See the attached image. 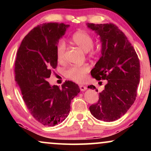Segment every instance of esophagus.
<instances>
[{"instance_id":"34e87169","label":"esophagus","mask_w":151,"mask_h":151,"mask_svg":"<svg viewBox=\"0 0 151 151\" xmlns=\"http://www.w3.org/2000/svg\"><path fill=\"white\" fill-rule=\"evenodd\" d=\"M79 89H80L81 91H85V90L87 89V87L84 85H79Z\"/></svg>"}]
</instances>
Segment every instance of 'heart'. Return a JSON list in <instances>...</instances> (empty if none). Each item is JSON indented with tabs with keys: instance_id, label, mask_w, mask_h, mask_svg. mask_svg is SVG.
<instances>
[{
	"instance_id": "heart-1",
	"label": "heart",
	"mask_w": 151,
	"mask_h": 151,
	"mask_svg": "<svg viewBox=\"0 0 151 151\" xmlns=\"http://www.w3.org/2000/svg\"><path fill=\"white\" fill-rule=\"evenodd\" d=\"M71 41L84 51H89L91 56L96 53V50L92 48L94 44V39L87 31L79 30L74 32L71 37ZM65 43L62 40L59 41L56 46V56L58 62H64L65 60ZM89 70V66L86 64L82 65H73L65 71V76L69 80L81 83L84 81Z\"/></svg>"
}]
</instances>
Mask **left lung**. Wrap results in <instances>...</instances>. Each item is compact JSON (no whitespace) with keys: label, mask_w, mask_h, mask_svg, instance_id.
<instances>
[{"label":"left lung","mask_w":151,"mask_h":151,"mask_svg":"<svg viewBox=\"0 0 151 151\" xmlns=\"http://www.w3.org/2000/svg\"><path fill=\"white\" fill-rule=\"evenodd\" d=\"M87 26L96 31L102 42L101 57L91 75L99 81L107 80L97 103L90 106L89 110L99 120L116 121L127 112L136 100L141 74L139 59L126 36L116 25L88 22ZM88 87L96 89L93 85Z\"/></svg>","instance_id":"left-lung-1"}]
</instances>
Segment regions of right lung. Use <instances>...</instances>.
<instances>
[{
    "mask_svg": "<svg viewBox=\"0 0 151 151\" xmlns=\"http://www.w3.org/2000/svg\"><path fill=\"white\" fill-rule=\"evenodd\" d=\"M69 25L60 22L36 26L22 40L15 62V79L31 115L43 126L58 125L67 117L72 99L80 91L65 81L62 87L47 81L58 66L56 46Z\"/></svg>",
    "mask_w": 151,
    "mask_h": 151,
    "instance_id": "right-lung-1",
    "label": "right lung"
}]
</instances>
